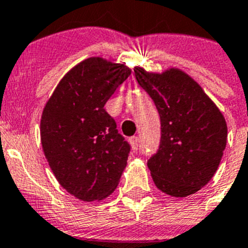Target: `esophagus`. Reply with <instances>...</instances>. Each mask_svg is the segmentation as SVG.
Segmentation results:
<instances>
[{
  "instance_id": "1",
  "label": "esophagus",
  "mask_w": 248,
  "mask_h": 248,
  "mask_svg": "<svg viewBox=\"0 0 248 248\" xmlns=\"http://www.w3.org/2000/svg\"><path fill=\"white\" fill-rule=\"evenodd\" d=\"M130 143H131V147H132V150L137 151V148H139V137L137 136L131 137Z\"/></svg>"
}]
</instances>
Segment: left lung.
<instances>
[{
    "instance_id": "1",
    "label": "left lung",
    "mask_w": 248,
    "mask_h": 248,
    "mask_svg": "<svg viewBox=\"0 0 248 248\" xmlns=\"http://www.w3.org/2000/svg\"><path fill=\"white\" fill-rule=\"evenodd\" d=\"M137 82L152 98L161 120V141L147 161L155 185L186 197L207 185L227 142V124L201 86L184 71L148 73L135 68Z\"/></svg>"
}]
</instances>
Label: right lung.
<instances>
[{
	"instance_id": "obj_1",
	"label": "right lung",
	"mask_w": 248,
	"mask_h": 248,
	"mask_svg": "<svg viewBox=\"0 0 248 248\" xmlns=\"http://www.w3.org/2000/svg\"><path fill=\"white\" fill-rule=\"evenodd\" d=\"M131 70L91 57L60 81L41 117V143L56 178L86 202L113 192L131 151L105 105Z\"/></svg>"
}]
</instances>
